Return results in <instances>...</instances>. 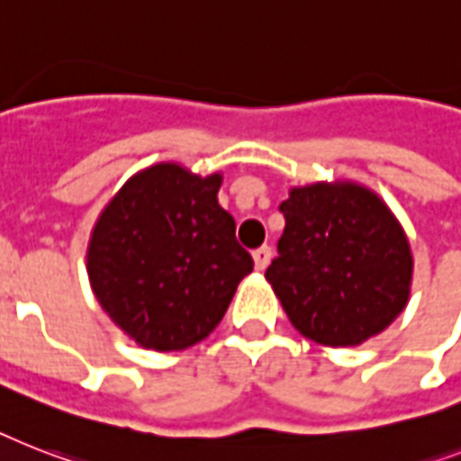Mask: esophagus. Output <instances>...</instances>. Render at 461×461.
Listing matches in <instances>:
<instances>
[{
    "label": "esophagus",
    "instance_id": "obj_1",
    "mask_svg": "<svg viewBox=\"0 0 461 461\" xmlns=\"http://www.w3.org/2000/svg\"><path fill=\"white\" fill-rule=\"evenodd\" d=\"M269 258H272V249H269V246H263V249L253 250V263H256V269H260V272H263V269L269 265Z\"/></svg>",
    "mask_w": 461,
    "mask_h": 461
}]
</instances>
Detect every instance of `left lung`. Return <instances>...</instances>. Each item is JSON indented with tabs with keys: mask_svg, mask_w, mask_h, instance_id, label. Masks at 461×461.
<instances>
[{
	"mask_svg": "<svg viewBox=\"0 0 461 461\" xmlns=\"http://www.w3.org/2000/svg\"><path fill=\"white\" fill-rule=\"evenodd\" d=\"M279 258L265 272L291 324L329 348L360 346L405 310L414 258L402 224L369 186H294Z\"/></svg>",
	"mask_w": 461,
	"mask_h": 461,
	"instance_id": "left-lung-1",
	"label": "left lung"
}]
</instances>
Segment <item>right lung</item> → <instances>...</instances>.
Masks as SVG:
<instances>
[{
  "label": "right lung",
  "mask_w": 461,
  "mask_h": 461,
  "mask_svg": "<svg viewBox=\"0 0 461 461\" xmlns=\"http://www.w3.org/2000/svg\"><path fill=\"white\" fill-rule=\"evenodd\" d=\"M222 175L179 163L134 172L101 211L87 275L115 327L146 350H185L220 324L253 269L218 203Z\"/></svg>",
  "instance_id": "add662e5"
}]
</instances>
